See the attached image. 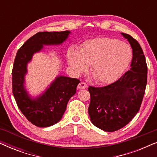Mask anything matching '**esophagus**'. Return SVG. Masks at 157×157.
Listing matches in <instances>:
<instances>
[{"instance_id": "obj_1", "label": "esophagus", "mask_w": 157, "mask_h": 157, "mask_svg": "<svg viewBox=\"0 0 157 157\" xmlns=\"http://www.w3.org/2000/svg\"><path fill=\"white\" fill-rule=\"evenodd\" d=\"M86 87H87L86 83H85L84 82L79 83L78 86H77V88H78V89H86Z\"/></svg>"}]
</instances>
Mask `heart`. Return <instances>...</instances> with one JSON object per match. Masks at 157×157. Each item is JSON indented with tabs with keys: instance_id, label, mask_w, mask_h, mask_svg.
I'll return each instance as SVG.
<instances>
[{
	"instance_id": "1",
	"label": "heart",
	"mask_w": 157,
	"mask_h": 157,
	"mask_svg": "<svg viewBox=\"0 0 157 157\" xmlns=\"http://www.w3.org/2000/svg\"><path fill=\"white\" fill-rule=\"evenodd\" d=\"M68 63L71 69L78 74L89 71L99 84H109L123 74L132 59V51L126 43L109 38L86 40L79 47L78 52L70 49Z\"/></svg>"
}]
</instances>
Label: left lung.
I'll return each mask as SVG.
<instances>
[{
    "label": "left lung",
    "instance_id": "1",
    "mask_svg": "<svg viewBox=\"0 0 157 157\" xmlns=\"http://www.w3.org/2000/svg\"><path fill=\"white\" fill-rule=\"evenodd\" d=\"M121 34L132 48L130 70L111 84L89 87L90 119L96 127L108 132L123 128L135 117L142 103L147 82V65L141 46L130 35Z\"/></svg>",
    "mask_w": 157,
    "mask_h": 157
}]
</instances>
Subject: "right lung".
Instances as JSON below:
<instances>
[{
  "label": "right lung",
  "instance_id": "obj_1",
  "mask_svg": "<svg viewBox=\"0 0 157 157\" xmlns=\"http://www.w3.org/2000/svg\"><path fill=\"white\" fill-rule=\"evenodd\" d=\"M70 31L38 32L25 41L16 53L12 70L13 94L16 104L25 117L38 127H48L59 122L65 112L68 100L76 94L80 81L77 78L58 76L42 95L30 98L24 88L27 63L33 53L43 45L61 44Z\"/></svg>",
  "mask_w": 157,
  "mask_h": 157
}]
</instances>
